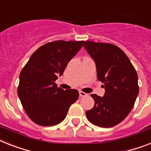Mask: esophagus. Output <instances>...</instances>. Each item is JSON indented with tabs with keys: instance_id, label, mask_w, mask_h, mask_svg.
Returning a JSON list of instances; mask_svg holds the SVG:
<instances>
[{
	"instance_id": "1",
	"label": "esophagus",
	"mask_w": 151,
	"mask_h": 151,
	"mask_svg": "<svg viewBox=\"0 0 151 151\" xmlns=\"http://www.w3.org/2000/svg\"><path fill=\"white\" fill-rule=\"evenodd\" d=\"M79 94H80V96L81 97H85L88 95V94H86V93L84 92V91H80Z\"/></svg>"
}]
</instances>
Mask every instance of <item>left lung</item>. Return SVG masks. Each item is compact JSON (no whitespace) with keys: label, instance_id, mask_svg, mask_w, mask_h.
I'll use <instances>...</instances> for the list:
<instances>
[{"label":"left lung","instance_id":"obj_1","mask_svg":"<svg viewBox=\"0 0 151 151\" xmlns=\"http://www.w3.org/2000/svg\"><path fill=\"white\" fill-rule=\"evenodd\" d=\"M83 46L95 60L97 78L105 89L103 97L91 95L95 105L86 111L87 118L98 127H115L126 119L134 106L139 93L137 73L117 46L87 40Z\"/></svg>","mask_w":151,"mask_h":151}]
</instances>
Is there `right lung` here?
Returning a JSON list of instances; mask_svg holds the SVG:
<instances>
[{
    "label": "right lung",
    "mask_w": 151,
    "mask_h": 151,
    "mask_svg": "<svg viewBox=\"0 0 151 151\" xmlns=\"http://www.w3.org/2000/svg\"><path fill=\"white\" fill-rule=\"evenodd\" d=\"M84 41L50 42L33 52L19 76L18 95L29 119L42 127L54 126L67 116L78 99L76 89L64 91L55 83Z\"/></svg>",
    "instance_id": "add662e5"
}]
</instances>
